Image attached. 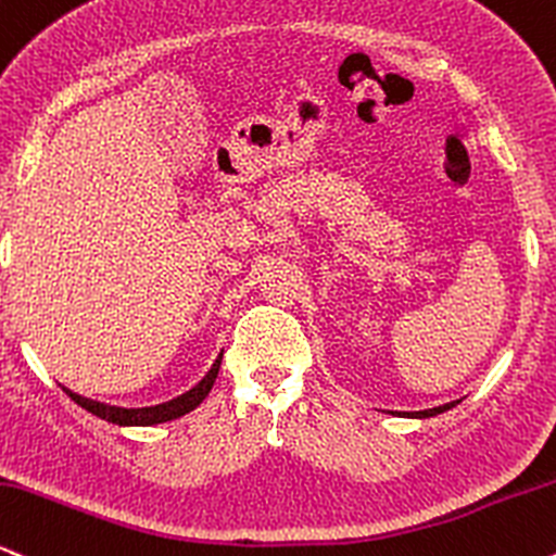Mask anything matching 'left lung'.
Here are the masks:
<instances>
[{"label": "left lung", "instance_id": "obj_1", "mask_svg": "<svg viewBox=\"0 0 556 556\" xmlns=\"http://www.w3.org/2000/svg\"><path fill=\"white\" fill-rule=\"evenodd\" d=\"M455 403H458V401H455ZM455 403H445V406H437V408H429V410H410V414H403V416H416V419H427V416H437V414H442V410L453 408ZM395 414H401V410H395Z\"/></svg>", "mask_w": 556, "mask_h": 556}]
</instances>
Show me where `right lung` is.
I'll return each instance as SVG.
<instances>
[{
	"label": "right lung",
	"mask_w": 556,
	"mask_h": 556,
	"mask_svg": "<svg viewBox=\"0 0 556 556\" xmlns=\"http://www.w3.org/2000/svg\"><path fill=\"white\" fill-rule=\"evenodd\" d=\"M220 358H224V354L215 358L211 371H207V375L202 377V380L194 384L189 393L174 397V401H168V403H161V406H150V408H116V406H106V403H98V401H90V397L72 393V390H67V388H62V390L77 403V406L90 410V414L98 416V419L119 424V427H150V424H163V421L179 419V416H185L192 408H198L200 403L205 401V395L211 393L215 377H218Z\"/></svg>",
	"instance_id": "add662e5"
}]
</instances>
